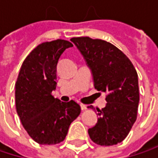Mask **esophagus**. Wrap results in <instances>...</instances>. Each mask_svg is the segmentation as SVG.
<instances>
[{
  "label": "esophagus",
  "instance_id": "esophagus-1",
  "mask_svg": "<svg viewBox=\"0 0 158 158\" xmlns=\"http://www.w3.org/2000/svg\"><path fill=\"white\" fill-rule=\"evenodd\" d=\"M80 108H81V110H87V105H84V104H80Z\"/></svg>",
  "mask_w": 158,
  "mask_h": 158
}]
</instances>
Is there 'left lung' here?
<instances>
[{
  "label": "left lung",
  "mask_w": 158,
  "mask_h": 158,
  "mask_svg": "<svg viewBox=\"0 0 158 158\" xmlns=\"http://www.w3.org/2000/svg\"><path fill=\"white\" fill-rule=\"evenodd\" d=\"M70 40L90 69L95 89L107 93V103L97 110L99 118L88 130L89 135L100 145L117 144L125 139L136 121L139 104L136 70L130 59L109 42L88 36Z\"/></svg>",
  "instance_id": "left-lung-1"
}]
</instances>
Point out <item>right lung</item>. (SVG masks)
Masks as SVG:
<instances>
[{
  "instance_id": "obj_1",
  "label": "right lung",
  "mask_w": 158,
  "mask_h": 158,
  "mask_svg": "<svg viewBox=\"0 0 158 158\" xmlns=\"http://www.w3.org/2000/svg\"><path fill=\"white\" fill-rule=\"evenodd\" d=\"M72 47L62 39L40 44L26 56L17 78V114L31 138L40 144L62 142L80 113V106L74 101L64 102L51 94L56 86L58 60Z\"/></svg>"
}]
</instances>
